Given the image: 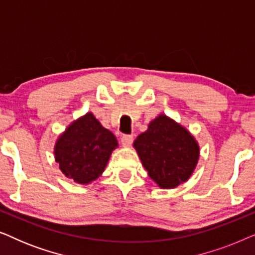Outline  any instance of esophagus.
I'll return each instance as SVG.
<instances>
[{
  "mask_svg": "<svg viewBox=\"0 0 255 255\" xmlns=\"http://www.w3.org/2000/svg\"><path fill=\"white\" fill-rule=\"evenodd\" d=\"M132 141H133V137H132V135L125 134L121 138V142H122V145L124 146V147H128V146H131Z\"/></svg>",
  "mask_w": 255,
  "mask_h": 255,
  "instance_id": "esophagus-1",
  "label": "esophagus"
}]
</instances>
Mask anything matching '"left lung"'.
<instances>
[{
  "label": "left lung",
  "instance_id": "obj_1",
  "mask_svg": "<svg viewBox=\"0 0 255 255\" xmlns=\"http://www.w3.org/2000/svg\"><path fill=\"white\" fill-rule=\"evenodd\" d=\"M133 147L148 176L162 189H173L188 181L200 158L194 135L163 114L149 122Z\"/></svg>",
  "mask_w": 255,
  "mask_h": 255
}]
</instances>
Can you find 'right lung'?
<instances>
[{"label":"right lung","mask_w":255,"mask_h":255,"mask_svg":"<svg viewBox=\"0 0 255 255\" xmlns=\"http://www.w3.org/2000/svg\"><path fill=\"white\" fill-rule=\"evenodd\" d=\"M117 139L92 113L72 122L54 145V159L66 177L79 184L99 179L106 169Z\"/></svg>","instance_id":"1"}]
</instances>
